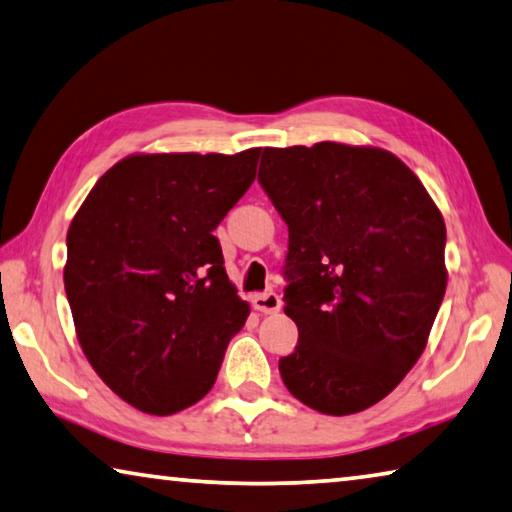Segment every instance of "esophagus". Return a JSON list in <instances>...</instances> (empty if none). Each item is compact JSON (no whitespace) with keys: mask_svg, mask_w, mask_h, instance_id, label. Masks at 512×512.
Masks as SVG:
<instances>
[{"mask_svg":"<svg viewBox=\"0 0 512 512\" xmlns=\"http://www.w3.org/2000/svg\"><path fill=\"white\" fill-rule=\"evenodd\" d=\"M253 307L262 314H275V312H280L282 300L278 294H273V291H266V294L253 296Z\"/></svg>","mask_w":512,"mask_h":512,"instance_id":"1","label":"esophagus"}]
</instances>
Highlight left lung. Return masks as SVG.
Masks as SVG:
<instances>
[{
	"instance_id": "1",
	"label": "left lung",
	"mask_w": 512,
	"mask_h": 512,
	"mask_svg": "<svg viewBox=\"0 0 512 512\" xmlns=\"http://www.w3.org/2000/svg\"><path fill=\"white\" fill-rule=\"evenodd\" d=\"M259 184L289 227L280 358L291 394L323 415L383 401L421 358L446 291L442 212L376 145L264 148Z\"/></svg>"
}]
</instances>
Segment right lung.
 Wrapping results in <instances>:
<instances>
[{"label": "right lung", "instance_id": "1", "mask_svg": "<svg viewBox=\"0 0 512 512\" xmlns=\"http://www.w3.org/2000/svg\"><path fill=\"white\" fill-rule=\"evenodd\" d=\"M259 152L129 154L68 227L63 285L81 351L145 415L198 403L248 319L214 230L253 184Z\"/></svg>", "mask_w": 512, "mask_h": 512}]
</instances>
